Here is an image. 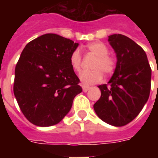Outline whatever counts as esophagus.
I'll list each match as a JSON object with an SVG mask.
<instances>
[{"mask_svg": "<svg viewBox=\"0 0 158 158\" xmlns=\"http://www.w3.org/2000/svg\"><path fill=\"white\" fill-rule=\"evenodd\" d=\"M89 89V86H86V85H84L83 86V91L84 92H86V91H88Z\"/></svg>", "mask_w": 158, "mask_h": 158, "instance_id": "1", "label": "esophagus"}]
</instances>
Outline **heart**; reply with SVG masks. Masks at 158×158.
<instances>
[{
	"label": "heart",
	"mask_w": 158,
	"mask_h": 158,
	"mask_svg": "<svg viewBox=\"0 0 158 158\" xmlns=\"http://www.w3.org/2000/svg\"><path fill=\"white\" fill-rule=\"evenodd\" d=\"M87 50L90 54L96 56L91 66V71L81 73L79 79L85 85H94L102 81L103 74L108 76L115 72L118 66L116 56L108 54V48L102 42H92L87 45ZM70 64L77 73L81 71L82 57L79 50H74L70 55Z\"/></svg>",
	"instance_id": "b5f03b06"
}]
</instances>
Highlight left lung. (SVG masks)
<instances>
[{
	"label": "left lung",
	"instance_id": "left-lung-1",
	"mask_svg": "<svg viewBox=\"0 0 158 158\" xmlns=\"http://www.w3.org/2000/svg\"><path fill=\"white\" fill-rule=\"evenodd\" d=\"M108 41L118 66L108 84L98 86L102 95L94 110L102 121L121 127L138 116L149 98L152 69L145 51L129 37L112 35Z\"/></svg>",
	"mask_w": 158,
	"mask_h": 158
}]
</instances>
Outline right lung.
Wrapping results in <instances>:
<instances>
[{
  "mask_svg": "<svg viewBox=\"0 0 158 158\" xmlns=\"http://www.w3.org/2000/svg\"><path fill=\"white\" fill-rule=\"evenodd\" d=\"M79 44L56 34L29 42L15 68L13 92L23 114L33 124L55 125L69 113L82 92L70 64Z\"/></svg>",
  "mask_w": 158,
  "mask_h": 158,
  "instance_id": "right-lung-1",
  "label": "right lung"
}]
</instances>
